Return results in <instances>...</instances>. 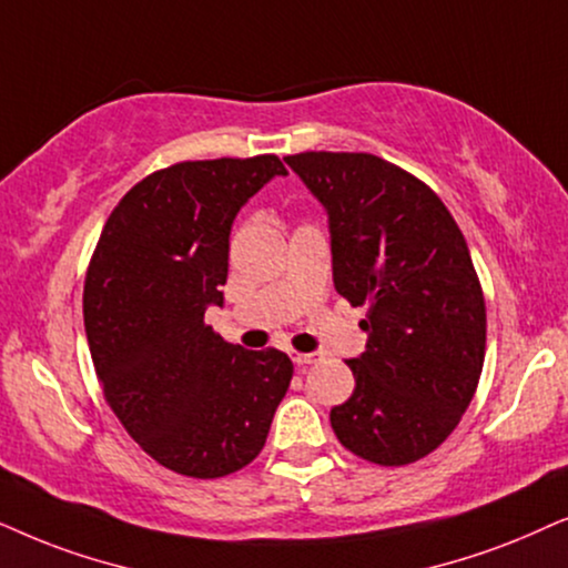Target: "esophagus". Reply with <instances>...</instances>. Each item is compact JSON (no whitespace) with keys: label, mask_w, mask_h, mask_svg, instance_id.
<instances>
[{"label":"esophagus","mask_w":568,"mask_h":568,"mask_svg":"<svg viewBox=\"0 0 568 568\" xmlns=\"http://www.w3.org/2000/svg\"><path fill=\"white\" fill-rule=\"evenodd\" d=\"M291 358H293V363H296V366H308V363H316L322 358V353H291Z\"/></svg>","instance_id":"esophagus-1"}]
</instances>
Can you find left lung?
<instances>
[{"mask_svg":"<svg viewBox=\"0 0 568 568\" xmlns=\"http://www.w3.org/2000/svg\"><path fill=\"white\" fill-rule=\"evenodd\" d=\"M285 163L329 221L332 280L368 306V343L347 361L353 395L329 423L374 465L426 457L457 428L486 358V301L470 248L444 202L368 153H298Z\"/></svg>","mask_w":568,"mask_h":568,"instance_id":"1","label":"left lung"}]
</instances>
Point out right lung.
Returning a JSON list of instances; mask_svg holds the SVG:
<instances>
[{"label": "right lung", "instance_id": "1", "mask_svg": "<svg viewBox=\"0 0 568 568\" xmlns=\"http://www.w3.org/2000/svg\"><path fill=\"white\" fill-rule=\"evenodd\" d=\"M277 155L184 161L121 196L90 260L82 314L105 403L155 463L189 478H223L267 442L291 387L285 353L244 351L205 324L223 306L239 210Z\"/></svg>", "mask_w": 568, "mask_h": 568}]
</instances>
